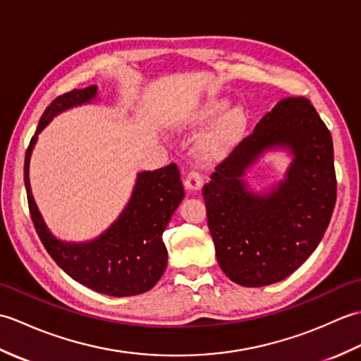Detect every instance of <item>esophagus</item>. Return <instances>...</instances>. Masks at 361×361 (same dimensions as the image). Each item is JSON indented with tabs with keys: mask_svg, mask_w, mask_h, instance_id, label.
I'll list each match as a JSON object with an SVG mask.
<instances>
[{
	"mask_svg": "<svg viewBox=\"0 0 361 361\" xmlns=\"http://www.w3.org/2000/svg\"><path fill=\"white\" fill-rule=\"evenodd\" d=\"M203 186V176L202 173H198L195 171H190L186 175L185 180V188L189 190V192H198Z\"/></svg>",
	"mask_w": 361,
	"mask_h": 361,
	"instance_id": "esophagus-1",
	"label": "esophagus"
}]
</instances>
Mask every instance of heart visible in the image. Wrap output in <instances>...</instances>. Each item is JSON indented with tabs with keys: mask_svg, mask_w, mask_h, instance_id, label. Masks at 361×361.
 I'll return each mask as SVG.
<instances>
[{
	"mask_svg": "<svg viewBox=\"0 0 361 361\" xmlns=\"http://www.w3.org/2000/svg\"><path fill=\"white\" fill-rule=\"evenodd\" d=\"M228 101L220 97H211L202 105L195 106L189 111L181 121L185 127H198L206 122L216 119L226 110ZM245 128H247V116L240 109H234L225 113L224 116L206 132L200 142H198V152L204 161L220 159L233 145L240 140Z\"/></svg>",
	"mask_w": 361,
	"mask_h": 361,
	"instance_id": "obj_1",
	"label": "heart"
}]
</instances>
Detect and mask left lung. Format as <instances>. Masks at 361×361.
Wrapping results in <instances>:
<instances>
[{
    "label": "left lung",
    "mask_w": 361,
    "mask_h": 361,
    "mask_svg": "<svg viewBox=\"0 0 361 361\" xmlns=\"http://www.w3.org/2000/svg\"><path fill=\"white\" fill-rule=\"evenodd\" d=\"M278 147L294 155L286 178L270 193H252L244 171ZM203 198L217 262L229 279L264 287L293 273L323 239L336 200L332 136L309 99L276 104L216 166Z\"/></svg>",
    "instance_id": "8db88e82"
}]
</instances>
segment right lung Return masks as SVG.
<instances>
[{
  "mask_svg": "<svg viewBox=\"0 0 361 361\" xmlns=\"http://www.w3.org/2000/svg\"><path fill=\"white\" fill-rule=\"evenodd\" d=\"M96 96V85L73 90L54 99L44 110L25 158L29 212L43 247L68 276L99 293L118 298L135 296L155 286L167 267V250L161 235L185 197L175 163L153 172L137 173L126 209L105 233L90 242L73 243L56 239L46 228L30 192L29 161L38 133L59 113L88 104Z\"/></svg>",
  "mask_w": 361,
  "mask_h": 361,
  "instance_id": "1",
  "label": "right lung"
}]
</instances>
